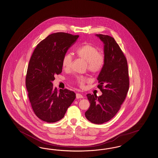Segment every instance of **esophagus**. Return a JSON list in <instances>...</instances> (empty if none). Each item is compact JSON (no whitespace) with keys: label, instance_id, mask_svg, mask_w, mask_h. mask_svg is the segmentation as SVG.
Here are the masks:
<instances>
[{"label":"esophagus","instance_id":"1","mask_svg":"<svg viewBox=\"0 0 158 158\" xmlns=\"http://www.w3.org/2000/svg\"><path fill=\"white\" fill-rule=\"evenodd\" d=\"M76 97H77V99L83 98V95H82V94H80V93H77V94H76Z\"/></svg>","mask_w":158,"mask_h":158}]
</instances>
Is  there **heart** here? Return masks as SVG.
I'll return each mask as SVG.
<instances>
[{
  "instance_id": "heart-1",
  "label": "heart",
  "mask_w": 158,
  "mask_h": 158,
  "mask_svg": "<svg viewBox=\"0 0 158 158\" xmlns=\"http://www.w3.org/2000/svg\"><path fill=\"white\" fill-rule=\"evenodd\" d=\"M75 54L78 58L86 62V68L90 73L97 74L102 70L105 64V56L102 52L99 51L98 47L92 44L86 43L77 49ZM73 61L71 54L67 53L63 56L61 64L65 71L70 70ZM90 81V77L87 76H77L75 78V83L81 88Z\"/></svg>"
}]
</instances>
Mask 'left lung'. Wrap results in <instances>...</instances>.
I'll return each mask as SVG.
<instances>
[{
	"mask_svg": "<svg viewBox=\"0 0 158 158\" xmlns=\"http://www.w3.org/2000/svg\"><path fill=\"white\" fill-rule=\"evenodd\" d=\"M96 35L105 44V64L97 78V87L102 94L87 95L90 106L85 116L92 123L102 124L119 110L129 90V77L127 60L114 39L108 35Z\"/></svg>",
	"mask_w": 158,
	"mask_h": 158,
	"instance_id": "1",
	"label": "left lung"
}]
</instances>
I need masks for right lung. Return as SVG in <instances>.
<instances>
[{"label": "right lung", "instance_id": "1", "mask_svg": "<svg viewBox=\"0 0 158 158\" xmlns=\"http://www.w3.org/2000/svg\"><path fill=\"white\" fill-rule=\"evenodd\" d=\"M79 35L59 32L48 35L34 49L26 76V87L35 114L47 123L64 117L76 95L65 89L53 88L55 75L62 72L61 61Z\"/></svg>", "mask_w": 158, "mask_h": 158}]
</instances>
